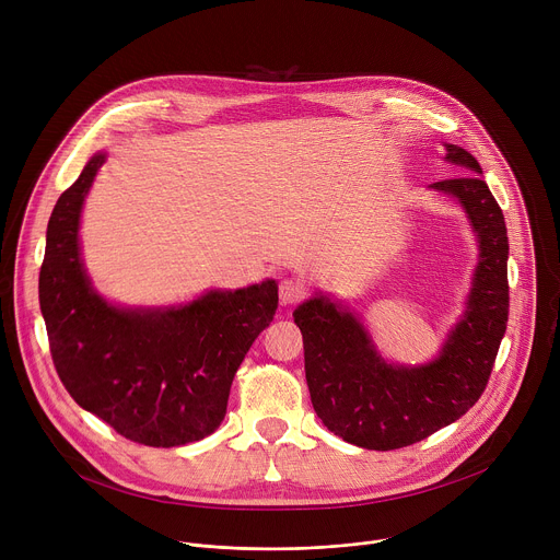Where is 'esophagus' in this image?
Here are the masks:
<instances>
[{"instance_id": "esophagus-1", "label": "esophagus", "mask_w": 560, "mask_h": 560, "mask_svg": "<svg viewBox=\"0 0 560 560\" xmlns=\"http://www.w3.org/2000/svg\"><path fill=\"white\" fill-rule=\"evenodd\" d=\"M303 288L294 281V279H283L281 283H279V299H281V303L283 305H294V303H299L301 299H303Z\"/></svg>"}]
</instances>
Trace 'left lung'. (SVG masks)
I'll return each mask as SVG.
<instances>
[{
	"label": "left lung",
	"mask_w": 560,
	"mask_h": 560,
	"mask_svg": "<svg viewBox=\"0 0 560 560\" xmlns=\"http://www.w3.org/2000/svg\"><path fill=\"white\" fill-rule=\"evenodd\" d=\"M445 159L467 175L430 188L463 206L476 238L467 307L432 363H385L357 316L318 294L294 310L303 335L305 381L316 417L343 441L365 450H398L460 419L481 398L508 328V228L483 182L481 166L460 145L445 143Z\"/></svg>",
	"instance_id": "8db88e82"
}]
</instances>
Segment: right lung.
Here are the masks:
<instances>
[{
    "label": "right lung",
    "mask_w": 560,
    "mask_h": 560,
    "mask_svg": "<svg viewBox=\"0 0 560 560\" xmlns=\"http://www.w3.org/2000/svg\"><path fill=\"white\" fill-rule=\"evenodd\" d=\"M104 162L97 152L48 221L39 305L52 363L74 401L117 434L150 447L195 443L223 421L232 378L275 318L277 283L164 310L110 305L79 257V217Z\"/></svg>",
    "instance_id": "1"
}]
</instances>
